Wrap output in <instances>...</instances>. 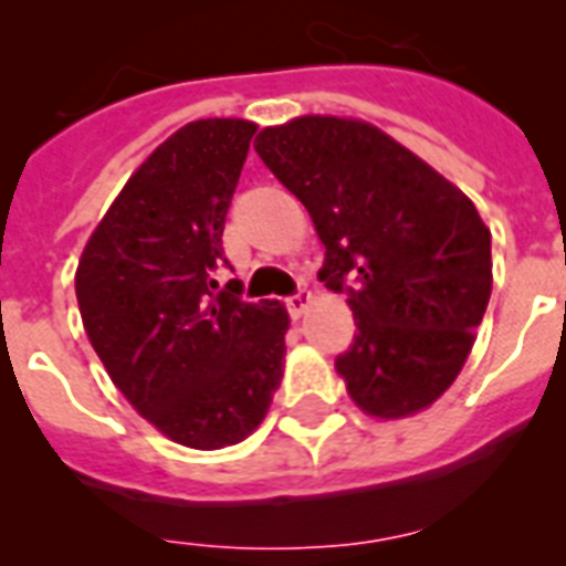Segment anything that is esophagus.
I'll return each instance as SVG.
<instances>
[{"label": "esophagus", "mask_w": 566, "mask_h": 566, "mask_svg": "<svg viewBox=\"0 0 566 566\" xmlns=\"http://www.w3.org/2000/svg\"><path fill=\"white\" fill-rule=\"evenodd\" d=\"M311 293L308 291H300V293H293L291 300H287V311H291V317L293 319H300L305 311L311 308Z\"/></svg>", "instance_id": "1"}]
</instances>
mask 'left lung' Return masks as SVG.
<instances>
[{"label":"left lung","instance_id":"left-lung-1","mask_svg":"<svg viewBox=\"0 0 566 566\" xmlns=\"http://www.w3.org/2000/svg\"><path fill=\"white\" fill-rule=\"evenodd\" d=\"M255 153L308 208L328 291L355 340L335 370L376 420L426 411L455 381L493 287L491 229L470 196L373 123L305 114L261 128Z\"/></svg>","mask_w":566,"mask_h":566}]
</instances>
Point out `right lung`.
<instances>
[{
    "instance_id": "add662e5",
    "label": "right lung",
    "mask_w": 566,
    "mask_h": 566,
    "mask_svg": "<svg viewBox=\"0 0 566 566\" xmlns=\"http://www.w3.org/2000/svg\"><path fill=\"white\" fill-rule=\"evenodd\" d=\"M255 128L213 117L167 137L111 202L75 270L84 332L111 381L190 449L247 440L284 376L287 308L213 282Z\"/></svg>"
}]
</instances>
